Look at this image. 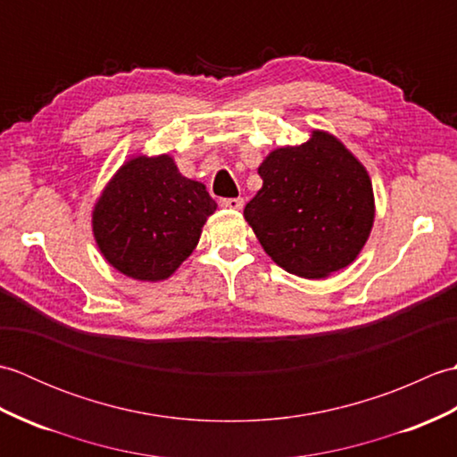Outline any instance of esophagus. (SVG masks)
Returning <instances> with one entry per match:
<instances>
[{
    "label": "esophagus",
    "instance_id": "esophagus-1",
    "mask_svg": "<svg viewBox=\"0 0 457 457\" xmlns=\"http://www.w3.org/2000/svg\"><path fill=\"white\" fill-rule=\"evenodd\" d=\"M220 206L228 210H241L244 208V198H221Z\"/></svg>",
    "mask_w": 457,
    "mask_h": 457
}]
</instances>
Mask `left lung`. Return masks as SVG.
Returning a JSON list of instances; mask_svg holds the SVG:
<instances>
[{"instance_id": "left-lung-1", "label": "left lung", "mask_w": 457, "mask_h": 457, "mask_svg": "<svg viewBox=\"0 0 457 457\" xmlns=\"http://www.w3.org/2000/svg\"><path fill=\"white\" fill-rule=\"evenodd\" d=\"M244 216L278 267L322 278L353 263L371 234L375 202L365 167L324 131L261 162Z\"/></svg>"}]
</instances>
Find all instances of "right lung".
I'll return each mask as SVG.
<instances>
[{
	"label": "right lung",
	"mask_w": 457,
	"mask_h": 457,
	"mask_svg": "<svg viewBox=\"0 0 457 457\" xmlns=\"http://www.w3.org/2000/svg\"><path fill=\"white\" fill-rule=\"evenodd\" d=\"M216 208L206 187L182 177L169 154H141L102 192L92 213L94 237L120 273L154 283L192 253Z\"/></svg>",
	"instance_id": "obj_1"
}]
</instances>
